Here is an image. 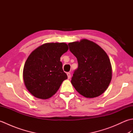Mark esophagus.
Instances as JSON below:
<instances>
[{
	"mask_svg": "<svg viewBox=\"0 0 133 133\" xmlns=\"http://www.w3.org/2000/svg\"><path fill=\"white\" fill-rule=\"evenodd\" d=\"M67 77H68V79H70L71 78V74H70V72H67Z\"/></svg>",
	"mask_w": 133,
	"mask_h": 133,
	"instance_id": "1",
	"label": "esophagus"
}]
</instances>
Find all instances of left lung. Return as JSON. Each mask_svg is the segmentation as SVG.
<instances>
[{"label":"left lung","instance_id":"8db88e82","mask_svg":"<svg viewBox=\"0 0 133 133\" xmlns=\"http://www.w3.org/2000/svg\"><path fill=\"white\" fill-rule=\"evenodd\" d=\"M68 45L78 63L71 78L72 86L86 98H95L103 94L112 77L111 65L107 54L98 44L87 39Z\"/></svg>","mask_w":133,"mask_h":133}]
</instances>
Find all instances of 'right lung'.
Instances as JSON below:
<instances>
[{
	"instance_id": "right-lung-1",
	"label": "right lung",
	"mask_w": 133,
	"mask_h": 133,
	"mask_svg": "<svg viewBox=\"0 0 133 133\" xmlns=\"http://www.w3.org/2000/svg\"><path fill=\"white\" fill-rule=\"evenodd\" d=\"M67 50L64 43H49L31 53L24 64L23 79L26 88L34 97L43 99L51 97L67 79L60 61Z\"/></svg>"
}]
</instances>
